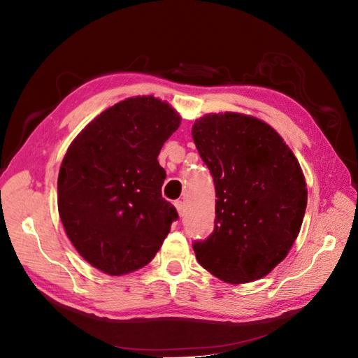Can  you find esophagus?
I'll return each mask as SVG.
<instances>
[{"label": "esophagus", "mask_w": 358, "mask_h": 358, "mask_svg": "<svg viewBox=\"0 0 358 358\" xmlns=\"http://www.w3.org/2000/svg\"><path fill=\"white\" fill-rule=\"evenodd\" d=\"M173 204H175V208H176L178 213L182 215V213H183V208H185V204H183V201H182V200H176Z\"/></svg>", "instance_id": "1"}]
</instances>
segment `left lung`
<instances>
[{"instance_id":"obj_1","label":"left lung","mask_w":358,"mask_h":358,"mask_svg":"<svg viewBox=\"0 0 358 358\" xmlns=\"http://www.w3.org/2000/svg\"><path fill=\"white\" fill-rule=\"evenodd\" d=\"M191 133L216 191L215 230L194 243L197 262L224 282H254L282 262L300 233L308 189L299 159L251 115H204Z\"/></svg>"}]
</instances>
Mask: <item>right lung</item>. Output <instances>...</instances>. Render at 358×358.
<instances>
[{"label":"right lung","instance_id":"1","mask_svg":"<svg viewBox=\"0 0 358 358\" xmlns=\"http://www.w3.org/2000/svg\"><path fill=\"white\" fill-rule=\"evenodd\" d=\"M180 115L154 95L106 109L69 146L58 175V212L85 262L110 276L142 268L178 220L162 199L157 159Z\"/></svg>","mask_w":358,"mask_h":358}]
</instances>
